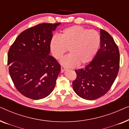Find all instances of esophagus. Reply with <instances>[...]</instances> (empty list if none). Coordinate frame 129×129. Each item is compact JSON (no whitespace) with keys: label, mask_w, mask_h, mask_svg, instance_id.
I'll list each match as a JSON object with an SVG mask.
<instances>
[{"label":"esophagus","mask_w":129,"mask_h":129,"mask_svg":"<svg viewBox=\"0 0 129 129\" xmlns=\"http://www.w3.org/2000/svg\"><path fill=\"white\" fill-rule=\"evenodd\" d=\"M65 70H66V68H64V66H61V72H63Z\"/></svg>","instance_id":"1"}]
</instances>
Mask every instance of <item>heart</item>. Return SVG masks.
Masks as SVG:
<instances>
[{
	"label": "heart",
	"instance_id": "obj_1",
	"mask_svg": "<svg viewBox=\"0 0 129 129\" xmlns=\"http://www.w3.org/2000/svg\"><path fill=\"white\" fill-rule=\"evenodd\" d=\"M100 42V36L96 30L76 25L63 29L60 37L54 35L50 40V49L57 60L60 59L69 49L70 54L62 58L61 64L66 67L81 66L94 59Z\"/></svg>",
	"mask_w": 129,
	"mask_h": 129
}]
</instances>
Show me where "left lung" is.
Segmentation results:
<instances>
[{
	"mask_svg": "<svg viewBox=\"0 0 129 129\" xmlns=\"http://www.w3.org/2000/svg\"><path fill=\"white\" fill-rule=\"evenodd\" d=\"M100 48L94 59L84 68L76 70L75 93L84 99L96 100L108 91L117 77L120 67L117 45L111 35L100 29Z\"/></svg>",
	"mask_w": 129,
	"mask_h": 129,
	"instance_id": "obj_1",
	"label": "left lung"
}]
</instances>
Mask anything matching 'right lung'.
Listing matches in <instances>:
<instances>
[{"label":"right lung","mask_w":129,"mask_h":129,"mask_svg":"<svg viewBox=\"0 0 129 129\" xmlns=\"http://www.w3.org/2000/svg\"><path fill=\"white\" fill-rule=\"evenodd\" d=\"M60 23H41L22 31L8 54L9 72L14 85L22 95L33 100L49 96L61 70L52 56L50 42L52 31Z\"/></svg>","instance_id":"right-lung-1"}]
</instances>
